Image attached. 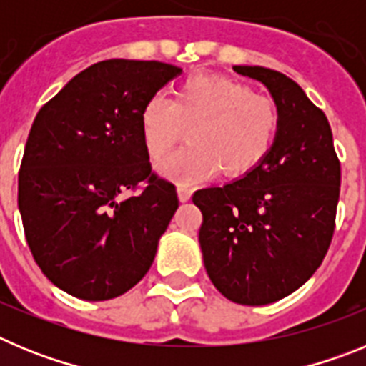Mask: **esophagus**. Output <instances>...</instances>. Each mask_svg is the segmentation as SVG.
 Masks as SVG:
<instances>
[{"mask_svg":"<svg viewBox=\"0 0 366 366\" xmlns=\"http://www.w3.org/2000/svg\"><path fill=\"white\" fill-rule=\"evenodd\" d=\"M190 196H192V189H189V187H185V185L177 187V198H179L181 203L189 202Z\"/></svg>","mask_w":366,"mask_h":366,"instance_id":"1","label":"esophagus"}]
</instances>
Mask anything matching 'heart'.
Returning a JSON list of instances; mask_svg holds the SVG:
<instances>
[{
	"mask_svg": "<svg viewBox=\"0 0 366 366\" xmlns=\"http://www.w3.org/2000/svg\"><path fill=\"white\" fill-rule=\"evenodd\" d=\"M143 143L159 159L189 128L190 143L159 163L168 179L189 185L211 177L249 174L273 150L280 112L273 100L223 74H192L177 86L174 100L152 95L141 115Z\"/></svg>",
	"mask_w": 366,
	"mask_h": 366,
	"instance_id": "b5f03b06",
	"label": "heart"
}]
</instances>
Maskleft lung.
<instances>
[{"instance_id":"left-lung-1","label":"left lung","mask_w":366,"mask_h":366,"mask_svg":"<svg viewBox=\"0 0 366 366\" xmlns=\"http://www.w3.org/2000/svg\"><path fill=\"white\" fill-rule=\"evenodd\" d=\"M269 89L280 112L273 150L254 170L192 196L203 264L219 293L245 306L277 302L321 266L335 227L341 164L322 109L279 71L234 66Z\"/></svg>"}]
</instances>
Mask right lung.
<instances>
[{
  "instance_id": "1",
  "label": "right lung",
  "mask_w": 366,
  "mask_h": 366,
  "mask_svg": "<svg viewBox=\"0 0 366 366\" xmlns=\"http://www.w3.org/2000/svg\"><path fill=\"white\" fill-rule=\"evenodd\" d=\"M181 71L155 60L93 64L32 122L18 177L25 238L41 273L76 299L134 287L177 211L176 187L152 174L139 115ZM139 182L147 187L124 199Z\"/></svg>"
}]
</instances>
